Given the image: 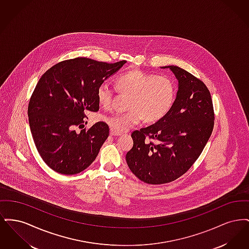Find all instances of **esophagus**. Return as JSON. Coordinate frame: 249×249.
<instances>
[{
  "mask_svg": "<svg viewBox=\"0 0 249 249\" xmlns=\"http://www.w3.org/2000/svg\"><path fill=\"white\" fill-rule=\"evenodd\" d=\"M110 135L111 136H119V135H120V133H118V132H116V131H114V130H110Z\"/></svg>",
  "mask_w": 249,
  "mask_h": 249,
  "instance_id": "esophagus-1",
  "label": "esophagus"
}]
</instances>
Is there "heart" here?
Returning <instances> with one entry per match:
<instances>
[{"label":"heart","mask_w":249,"mask_h":249,"mask_svg":"<svg viewBox=\"0 0 249 249\" xmlns=\"http://www.w3.org/2000/svg\"><path fill=\"white\" fill-rule=\"evenodd\" d=\"M117 89L120 93L130 94L127 103L129 110L112 113L104 116L103 119L118 133L130 130L143 119L149 123L163 119L177 97V86L170 76L141 70H131L119 75ZM117 89L108 82L100 84L96 91L100 106L104 108L111 107Z\"/></svg>","instance_id":"b5f03b06"}]
</instances>
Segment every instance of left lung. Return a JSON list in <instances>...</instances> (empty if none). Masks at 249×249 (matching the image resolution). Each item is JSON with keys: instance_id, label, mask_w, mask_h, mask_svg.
Wrapping results in <instances>:
<instances>
[{"instance_id": "left-lung-1", "label": "left lung", "mask_w": 249, "mask_h": 249, "mask_svg": "<svg viewBox=\"0 0 249 249\" xmlns=\"http://www.w3.org/2000/svg\"><path fill=\"white\" fill-rule=\"evenodd\" d=\"M163 68H170L178 79L174 106L163 119L131 133L133 146L126 155L132 174L151 185L170 183L187 173L208 142L214 123L206 85L178 66Z\"/></svg>"}]
</instances>
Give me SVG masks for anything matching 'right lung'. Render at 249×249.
Instances as JSON below:
<instances>
[{
  "instance_id": "1",
  "label": "right lung",
  "mask_w": 249,
  "mask_h": 249,
  "mask_svg": "<svg viewBox=\"0 0 249 249\" xmlns=\"http://www.w3.org/2000/svg\"><path fill=\"white\" fill-rule=\"evenodd\" d=\"M125 62L79 57L60 61L41 76L31 96L28 116L36 148L49 168L75 175L94 161L109 127L99 121L84 128L86 112L99 110L98 86ZM77 127L81 130L76 132Z\"/></svg>"
}]
</instances>
